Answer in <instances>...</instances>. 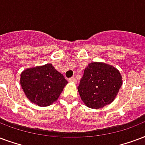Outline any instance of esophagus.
<instances>
[{"instance_id":"1","label":"esophagus","mask_w":145,"mask_h":145,"mask_svg":"<svg viewBox=\"0 0 145 145\" xmlns=\"http://www.w3.org/2000/svg\"><path fill=\"white\" fill-rule=\"evenodd\" d=\"M68 81H69V82L75 83L76 81H77V80H76V78H75V77H71V78H69V79H68Z\"/></svg>"}]
</instances>
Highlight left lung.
<instances>
[{
	"instance_id": "left-lung-1",
	"label": "left lung",
	"mask_w": 145,
	"mask_h": 145,
	"mask_svg": "<svg viewBox=\"0 0 145 145\" xmlns=\"http://www.w3.org/2000/svg\"><path fill=\"white\" fill-rule=\"evenodd\" d=\"M122 84L119 70L104 62H91L85 68L77 90L87 107L100 109L110 104Z\"/></svg>"
}]
</instances>
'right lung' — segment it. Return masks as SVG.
<instances>
[{
	"label": "right lung",
	"instance_id": "1",
	"mask_svg": "<svg viewBox=\"0 0 145 145\" xmlns=\"http://www.w3.org/2000/svg\"><path fill=\"white\" fill-rule=\"evenodd\" d=\"M20 85L30 102L39 106H48L57 101L67 85L62 74L52 64L26 68L20 74Z\"/></svg>",
	"mask_w": 145,
	"mask_h": 145
}]
</instances>
